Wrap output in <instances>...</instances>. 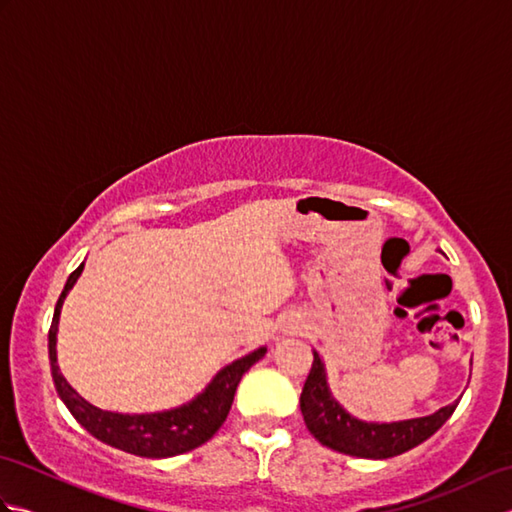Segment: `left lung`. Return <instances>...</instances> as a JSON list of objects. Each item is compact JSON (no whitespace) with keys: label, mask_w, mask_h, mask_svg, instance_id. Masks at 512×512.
Returning <instances> with one entry per match:
<instances>
[{"label":"left lung","mask_w":512,"mask_h":512,"mask_svg":"<svg viewBox=\"0 0 512 512\" xmlns=\"http://www.w3.org/2000/svg\"><path fill=\"white\" fill-rule=\"evenodd\" d=\"M299 402L308 431L321 444L345 455L372 460L394 458V455L418 447L420 442L431 438L458 407V402H453L433 416L391 424L356 420L330 396L328 385H325V369L317 352H314V361L306 383H303Z\"/></svg>","instance_id":"8db88e82"}]
</instances>
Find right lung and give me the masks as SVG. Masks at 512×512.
Returning a JSON list of instances; mask_svg holds the SVG:
<instances>
[{
    "instance_id": "right-lung-1",
    "label": "right lung",
    "mask_w": 512,
    "mask_h": 512,
    "mask_svg": "<svg viewBox=\"0 0 512 512\" xmlns=\"http://www.w3.org/2000/svg\"><path fill=\"white\" fill-rule=\"evenodd\" d=\"M83 266L85 262L65 281V288L57 301V308H54V317L48 332V352L54 387H57L65 407L70 409L81 427L88 429L94 438L110 444V447L140 455V458H173V455L187 453L200 447L206 440H211L215 431L224 424L228 411H231L239 380L266 354V347H259L253 354L226 365L213 378V383L204 389V394L180 409L147 413V416H125V413L96 409L68 385V380L61 376L57 365V328L61 306L65 295L74 286V281L79 279Z\"/></svg>"
}]
</instances>
